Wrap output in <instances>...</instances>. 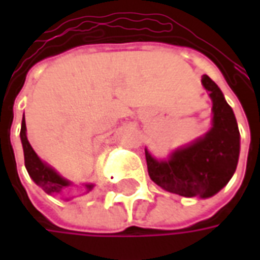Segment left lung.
<instances>
[{
  "label": "left lung",
  "mask_w": 260,
  "mask_h": 260,
  "mask_svg": "<svg viewBox=\"0 0 260 260\" xmlns=\"http://www.w3.org/2000/svg\"><path fill=\"white\" fill-rule=\"evenodd\" d=\"M202 85L213 102V125L206 135L156 160L146 153L147 171L153 182L171 193L186 198H210L229 184L240 157V131L234 111L207 75Z\"/></svg>",
  "instance_id": "8db88e82"
}]
</instances>
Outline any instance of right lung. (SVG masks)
Returning a JSON list of instances; mask_svg holds the SVG:
<instances>
[{"label":"right lung","mask_w":260,"mask_h":260,"mask_svg":"<svg viewBox=\"0 0 260 260\" xmlns=\"http://www.w3.org/2000/svg\"><path fill=\"white\" fill-rule=\"evenodd\" d=\"M20 141H22V146H23V154H25V166L27 173L30 175V178L37 185L42 188L43 191L48 193V195H55V193H62L64 188L71 185L68 180L62 178L61 175L51 169L50 166L40 160L37 156L36 152L33 150L30 143L27 141L26 136V122L25 115L22 118V128H20ZM87 192L91 191L93 184H85Z\"/></svg>","instance_id":"obj_1"}]
</instances>
